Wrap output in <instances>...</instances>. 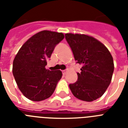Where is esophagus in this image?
I'll list each match as a JSON object with an SVG mask.
<instances>
[{
	"instance_id": "obj_1",
	"label": "esophagus",
	"mask_w": 128,
	"mask_h": 128,
	"mask_svg": "<svg viewBox=\"0 0 128 128\" xmlns=\"http://www.w3.org/2000/svg\"><path fill=\"white\" fill-rule=\"evenodd\" d=\"M62 74H63L65 75V74H66V70H62Z\"/></svg>"
}]
</instances>
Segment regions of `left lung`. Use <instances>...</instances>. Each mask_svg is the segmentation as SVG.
Listing matches in <instances>:
<instances>
[{
	"label": "left lung",
	"mask_w": 128,
	"mask_h": 128,
	"mask_svg": "<svg viewBox=\"0 0 128 128\" xmlns=\"http://www.w3.org/2000/svg\"><path fill=\"white\" fill-rule=\"evenodd\" d=\"M77 63L82 66L78 79L70 84L76 98L91 102L100 98L110 84L114 69L108 48L94 37L84 34H65Z\"/></svg>",
	"instance_id": "left-lung-1"
}]
</instances>
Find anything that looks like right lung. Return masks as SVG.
Here are the masks:
<instances>
[{"label":"right lung","mask_w":128,"mask_h":128,"mask_svg":"<svg viewBox=\"0 0 128 128\" xmlns=\"http://www.w3.org/2000/svg\"><path fill=\"white\" fill-rule=\"evenodd\" d=\"M64 38L62 33L44 30L30 37L16 55L12 73L18 87L28 99L41 101L54 93L62 73L46 70L45 66L55 46Z\"/></svg>","instance_id":"1"}]
</instances>
